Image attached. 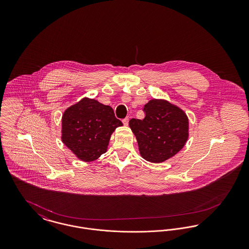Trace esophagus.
<instances>
[{
    "label": "esophagus",
    "mask_w": 249,
    "mask_h": 249,
    "mask_svg": "<svg viewBox=\"0 0 249 249\" xmlns=\"http://www.w3.org/2000/svg\"><path fill=\"white\" fill-rule=\"evenodd\" d=\"M129 120H130V119H129V117H127V118H125V119L122 120V122H123V124H124L125 126H127V125L129 124Z\"/></svg>",
    "instance_id": "esophagus-1"
}]
</instances>
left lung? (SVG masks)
<instances>
[{"mask_svg": "<svg viewBox=\"0 0 249 249\" xmlns=\"http://www.w3.org/2000/svg\"><path fill=\"white\" fill-rule=\"evenodd\" d=\"M144 119H131L130 128L139 152L147 161L160 163L178 154L189 138V119L179 107L163 99H152L144 107Z\"/></svg>", "mask_w": 249, "mask_h": 249, "instance_id": "obj_1", "label": "left lung"}]
</instances>
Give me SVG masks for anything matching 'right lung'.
Wrapping results in <instances>:
<instances>
[{
  "mask_svg": "<svg viewBox=\"0 0 249 249\" xmlns=\"http://www.w3.org/2000/svg\"><path fill=\"white\" fill-rule=\"evenodd\" d=\"M122 125L112 107L86 97L64 111L61 141L79 160L93 161L107 152L112 133Z\"/></svg>",
  "mask_w": 249,
  "mask_h": 249,
  "instance_id": "add662e5",
  "label": "right lung"
}]
</instances>
